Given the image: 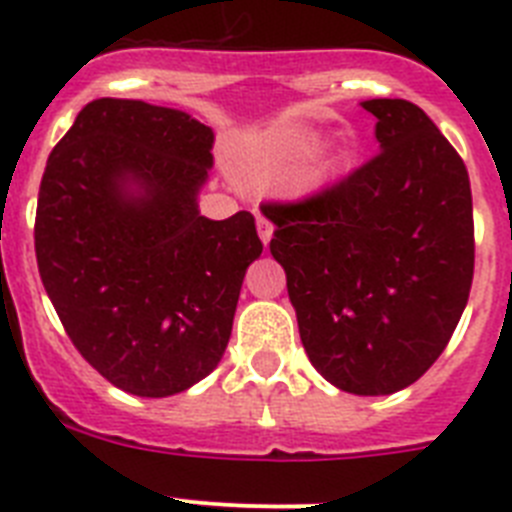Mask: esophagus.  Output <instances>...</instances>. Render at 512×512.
Returning <instances> with one entry per match:
<instances>
[{"label": "esophagus", "mask_w": 512, "mask_h": 512, "mask_svg": "<svg viewBox=\"0 0 512 512\" xmlns=\"http://www.w3.org/2000/svg\"><path fill=\"white\" fill-rule=\"evenodd\" d=\"M256 225H259V235H261V241H264V246H269L271 233H274V225H271L266 217H259V220H256Z\"/></svg>", "instance_id": "esophagus-1"}]
</instances>
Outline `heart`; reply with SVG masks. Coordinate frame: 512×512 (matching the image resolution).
I'll use <instances>...</instances> for the list:
<instances>
[{"instance_id": "heart-1", "label": "heart", "mask_w": 512, "mask_h": 512, "mask_svg": "<svg viewBox=\"0 0 512 512\" xmlns=\"http://www.w3.org/2000/svg\"><path fill=\"white\" fill-rule=\"evenodd\" d=\"M312 146V138H300L297 140V151H305V148Z\"/></svg>"}]
</instances>
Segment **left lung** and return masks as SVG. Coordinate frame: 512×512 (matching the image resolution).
Masks as SVG:
<instances>
[{"label": "left lung", "mask_w": 512, "mask_h": 512, "mask_svg": "<svg viewBox=\"0 0 512 512\" xmlns=\"http://www.w3.org/2000/svg\"><path fill=\"white\" fill-rule=\"evenodd\" d=\"M379 151L341 182L264 202L312 366L354 395L423 377L454 336L474 277L467 166L408 99L361 102Z\"/></svg>", "instance_id": "obj_1"}]
</instances>
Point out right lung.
I'll use <instances>...</instances> for the list:
<instances>
[{
	"mask_svg": "<svg viewBox=\"0 0 512 512\" xmlns=\"http://www.w3.org/2000/svg\"><path fill=\"white\" fill-rule=\"evenodd\" d=\"M212 140L187 112L102 97L45 164L40 279L76 351L130 395H176L220 364L264 251L251 212L197 210Z\"/></svg>",
	"mask_w": 512,
	"mask_h": 512,
	"instance_id": "right-lung-1",
	"label": "right lung"
}]
</instances>
